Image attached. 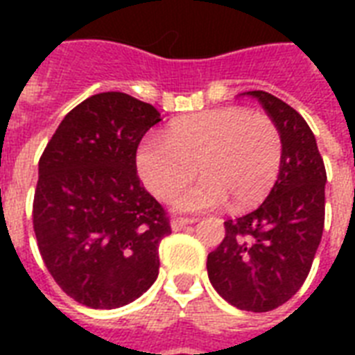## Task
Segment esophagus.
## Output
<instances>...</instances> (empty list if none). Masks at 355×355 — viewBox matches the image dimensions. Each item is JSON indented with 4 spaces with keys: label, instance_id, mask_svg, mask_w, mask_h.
<instances>
[{
    "label": "esophagus",
    "instance_id": "obj_1",
    "mask_svg": "<svg viewBox=\"0 0 355 355\" xmlns=\"http://www.w3.org/2000/svg\"><path fill=\"white\" fill-rule=\"evenodd\" d=\"M193 223H197L195 217H175L171 221V227L173 230H182V228H186L188 225H193Z\"/></svg>",
    "mask_w": 355,
    "mask_h": 355
}]
</instances>
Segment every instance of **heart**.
<instances>
[{
	"mask_svg": "<svg viewBox=\"0 0 355 355\" xmlns=\"http://www.w3.org/2000/svg\"><path fill=\"white\" fill-rule=\"evenodd\" d=\"M282 158L284 139L275 119L225 107L177 119L166 138L147 136L136 150V169L150 193L169 200L193 180L197 166L202 180L177 208L210 210L227 200L230 210H245L267 197Z\"/></svg>",
	"mask_w": 355,
	"mask_h": 355,
	"instance_id": "b5f03b06",
	"label": "heart"
}]
</instances>
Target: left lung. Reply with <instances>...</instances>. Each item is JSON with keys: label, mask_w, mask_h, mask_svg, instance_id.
Instances as JSON below:
<instances>
[{"label": "left lung", "mask_w": 355, "mask_h": 355, "mask_svg": "<svg viewBox=\"0 0 355 355\" xmlns=\"http://www.w3.org/2000/svg\"><path fill=\"white\" fill-rule=\"evenodd\" d=\"M275 119L284 139L278 180L245 216L225 221V237L206 269L228 304L263 313L302 287L324 230L326 169L306 119L267 92H247Z\"/></svg>", "instance_id": "left-lung-1"}]
</instances>
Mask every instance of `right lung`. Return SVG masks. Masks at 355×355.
<instances>
[{"label":"right lung","instance_id":"obj_1","mask_svg":"<svg viewBox=\"0 0 355 355\" xmlns=\"http://www.w3.org/2000/svg\"><path fill=\"white\" fill-rule=\"evenodd\" d=\"M158 121L149 103L105 92L77 105L42 153L36 243L53 280L83 306H125L158 276L171 225L136 173L139 141Z\"/></svg>","mask_w":355,"mask_h":355}]
</instances>
